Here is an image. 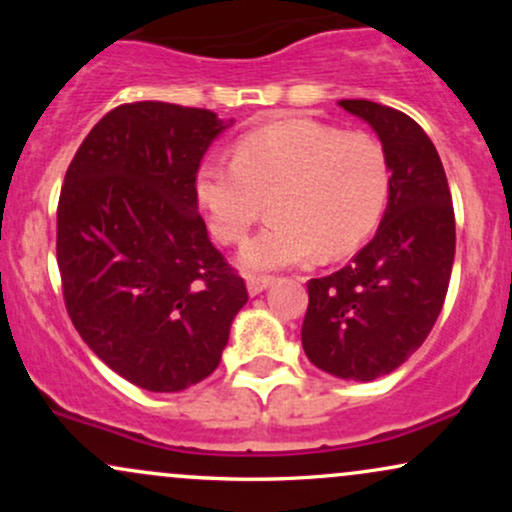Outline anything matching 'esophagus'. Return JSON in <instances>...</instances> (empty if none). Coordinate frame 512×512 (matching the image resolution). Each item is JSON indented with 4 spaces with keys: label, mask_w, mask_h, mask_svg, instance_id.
<instances>
[{
    "label": "esophagus",
    "mask_w": 512,
    "mask_h": 512,
    "mask_svg": "<svg viewBox=\"0 0 512 512\" xmlns=\"http://www.w3.org/2000/svg\"><path fill=\"white\" fill-rule=\"evenodd\" d=\"M274 284V276H248V293L250 296H260Z\"/></svg>",
    "instance_id": "34e87169"
}]
</instances>
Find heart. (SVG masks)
<instances>
[{"mask_svg": "<svg viewBox=\"0 0 512 512\" xmlns=\"http://www.w3.org/2000/svg\"><path fill=\"white\" fill-rule=\"evenodd\" d=\"M392 170L383 144L313 120H286L238 139L233 158H207L195 197L209 231L238 243L262 214L274 219L240 248L250 272H274L361 245L383 219Z\"/></svg>", "mask_w": 512, "mask_h": 512, "instance_id": "1", "label": "heart"}]
</instances>
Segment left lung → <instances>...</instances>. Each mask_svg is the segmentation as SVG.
Segmentation results:
<instances>
[{"instance_id": "8db88e82", "label": "left lung", "mask_w": 512, "mask_h": 512, "mask_svg": "<svg viewBox=\"0 0 512 512\" xmlns=\"http://www.w3.org/2000/svg\"><path fill=\"white\" fill-rule=\"evenodd\" d=\"M339 105L378 134L392 190L366 248L308 281L301 339L320 370L370 383L402 366L436 325L455 262V211L436 146L409 115L363 98Z\"/></svg>"}]
</instances>
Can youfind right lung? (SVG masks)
I'll use <instances>...</instances> for the list:
<instances>
[{
  "mask_svg": "<svg viewBox=\"0 0 512 512\" xmlns=\"http://www.w3.org/2000/svg\"><path fill=\"white\" fill-rule=\"evenodd\" d=\"M231 125L202 108L120 105L64 175L57 264L67 313L88 349L142 390L209 378L248 303L195 197L199 163Z\"/></svg>",
  "mask_w": 512,
  "mask_h": 512,
  "instance_id": "right-lung-1",
  "label": "right lung"
}]
</instances>
